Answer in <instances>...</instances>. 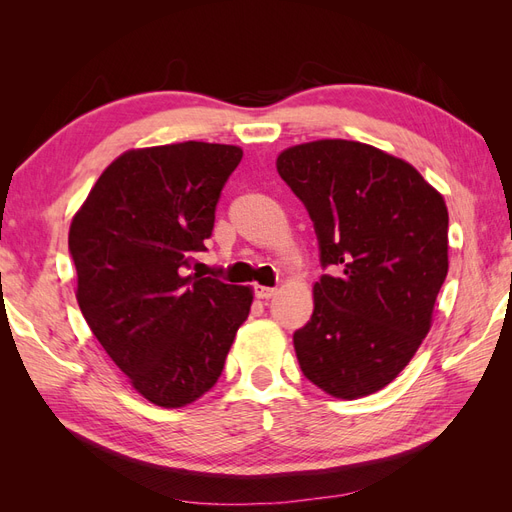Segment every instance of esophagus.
<instances>
[{
    "mask_svg": "<svg viewBox=\"0 0 512 512\" xmlns=\"http://www.w3.org/2000/svg\"><path fill=\"white\" fill-rule=\"evenodd\" d=\"M254 292L258 299H271L277 294V288H269V286H254Z\"/></svg>",
    "mask_w": 512,
    "mask_h": 512,
    "instance_id": "1",
    "label": "esophagus"
}]
</instances>
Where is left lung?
<instances>
[{
    "label": "left lung",
    "mask_w": 512,
    "mask_h": 512,
    "mask_svg": "<svg viewBox=\"0 0 512 512\" xmlns=\"http://www.w3.org/2000/svg\"><path fill=\"white\" fill-rule=\"evenodd\" d=\"M277 173L314 222L322 275L292 335L303 376L337 399L384 389L427 337L448 273L442 194L406 160L344 138L284 149Z\"/></svg>",
    "instance_id": "left-lung-1"
}]
</instances>
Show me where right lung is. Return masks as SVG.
I'll return each mask as SVG.
<instances>
[{
	"label": "right lung",
	"instance_id": "add662e5",
	"mask_svg": "<svg viewBox=\"0 0 512 512\" xmlns=\"http://www.w3.org/2000/svg\"><path fill=\"white\" fill-rule=\"evenodd\" d=\"M243 158L237 145L185 141L128 149L74 213L76 301L132 389L183 408L213 389L247 320L252 286L188 275L215 205Z\"/></svg>",
	"mask_w": 512,
	"mask_h": 512
}]
</instances>
